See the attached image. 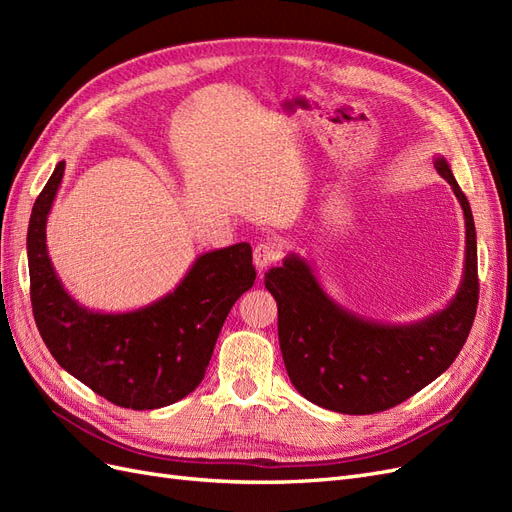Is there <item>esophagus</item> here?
Segmentation results:
<instances>
[{
	"label": "esophagus",
	"instance_id": "34e87169",
	"mask_svg": "<svg viewBox=\"0 0 512 512\" xmlns=\"http://www.w3.org/2000/svg\"><path fill=\"white\" fill-rule=\"evenodd\" d=\"M282 254H284V250L277 241H260L254 247V265L258 271H265L267 267L275 265V262L282 258Z\"/></svg>",
	"mask_w": 512,
	"mask_h": 512
}]
</instances>
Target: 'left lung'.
Wrapping results in <instances>:
<instances>
[{
    "label": "left lung",
    "mask_w": 512,
    "mask_h": 512,
    "mask_svg": "<svg viewBox=\"0 0 512 512\" xmlns=\"http://www.w3.org/2000/svg\"><path fill=\"white\" fill-rule=\"evenodd\" d=\"M433 166L451 183L466 218L463 280L442 312L414 324L371 322L329 299L297 254L265 273L290 382L316 406L342 414L389 410L444 374L466 344L478 305L476 228L451 166L444 158Z\"/></svg>",
    "instance_id": "obj_1"
}]
</instances>
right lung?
Returning <instances> with one entry per match:
<instances>
[{"instance_id":"obj_1","label":"right lung","mask_w":512,"mask_h":512,"mask_svg":"<svg viewBox=\"0 0 512 512\" xmlns=\"http://www.w3.org/2000/svg\"><path fill=\"white\" fill-rule=\"evenodd\" d=\"M59 162L36 198L27 228L29 294L36 327L55 361L111 404L156 410L190 395L205 378L230 307L256 280L250 243L198 256L160 301L126 314L76 303L46 252V215L64 177Z\"/></svg>"}]
</instances>
